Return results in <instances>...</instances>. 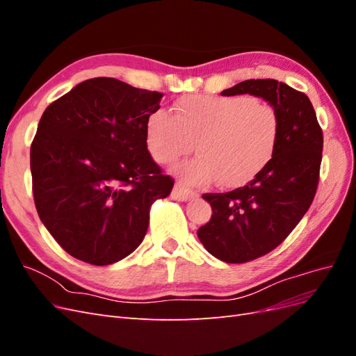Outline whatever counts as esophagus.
Returning <instances> with one entry per match:
<instances>
[{
  "label": "esophagus",
  "instance_id": "34e87169",
  "mask_svg": "<svg viewBox=\"0 0 356 356\" xmlns=\"http://www.w3.org/2000/svg\"><path fill=\"white\" fill-rule=\"evenodd\" d=\"M170 196H172V199L179 200V202H187V200H190L191 197H195L196 193L193 191V190H190V188H186L184 186L175 184L174 190H172V195H170Z\"/></svg>",
  "mask_w": 356,
  "mask_h": 356
}]
</instances>
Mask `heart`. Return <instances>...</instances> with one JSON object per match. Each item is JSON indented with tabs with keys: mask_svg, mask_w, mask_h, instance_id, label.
<instances>
[{
	"mask_svg": "<svg viewBox=\"0 0 356 356\" xmlns=\"http://www.w3.org/2000/svg\"><path fill=\"white\" fill-rule=\"evenodd\" d=\"M174 115L156 110L144 135L149 156L170 165L196 149V157L174 166L187 184L236 187L272 160L279 139V117L272 105L250 96L190 95L174 102Z\"/></svg>",
	"mask_w": 356,
	"mask_h": 356,
	"instance_id": "b5f03b06",
	"label": "heart"
}]
</instances>
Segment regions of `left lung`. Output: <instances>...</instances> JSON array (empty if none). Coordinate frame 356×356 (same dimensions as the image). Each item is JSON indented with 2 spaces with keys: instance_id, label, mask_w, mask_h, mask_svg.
<instances>
[{
  "instance_id": "obj_1",
  "label": "left lung",
  "mask_w": 356,
  "mask_h": 356,
  "mask_svg": "<svg viewBox=\"0 0 356 356\" xmlns=\"http://www.w3.org/2000/svg\"><path fill=\"white\" fill-rule=\"evenodd\" d=\"M250 93L270 104L279 117L272 160L229 193H208L212 217L197 230L207 251L225 263H246L281 245L316 195L324 136L310 99L288 84L245 80L222 96Z\"/></svg>"
}]
</instances>
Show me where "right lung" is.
Listing matches in <instances>:
<instances>
[{"label":"right lung","instance_id":"right-lung-1","mask_svg":"<svg viewBox=\"0 0 356 356\" xmlns=\"http://www.w3.org/2000/svg\"><path fill=\"white\" fill-rule=\"evenodd\" d=\"M163 93L96 77L42 113L31 145L34 202L41 222L70 255L106 266L132 254L149 208L174 179L145 147L147 117Z\"/></svg>","mask_w":356,"mask_h":356}]
</instances>
